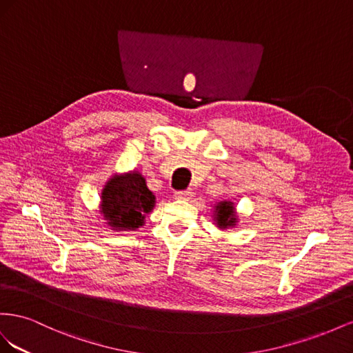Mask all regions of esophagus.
Returning <instances> with one entry per match:
<instances>
[{
    "label": "esophagus",
    "instance_id": "34e87169",
    "mask_svg": "<svg viewBox=\"0 0 353 353\" xmlns=\"http://www.w3.org/2000/svg\"><path fill=\"white\" fill-rule=\"evenodd\" d=\"M194 196L192 189H185V190H177L174 192V198L176 199H190Z\"/></svg>",
    "mask_w": 353,
    "mask_h": 353
}]
</instances>
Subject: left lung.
Segmentation results:
<instances>
[{
    "label": "left lung",
    "instance_id": "1",
    "mask_svg": "<svg viewBox=\"0 0 353 353\" xmlns=\"http://www.w3.org/2000/svg\"><path fill=\"white\" fill-rule=\"evenodd\" d=\"M216 220L219 228H228V226H234L235 225V219H234V207L230 203H220L216 207Z\"/></svg>",
    "mask_w": 353,
    "mask_h": 353
}]
</instances>
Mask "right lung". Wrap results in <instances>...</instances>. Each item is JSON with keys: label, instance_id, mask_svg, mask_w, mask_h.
I'll return each instance as SVG.
<instances>
[{"label": "right lung", "instance_id": "add662e5", "mask_svg": "<svg viewBox=\"0 0 353 353\" xmlns=\"http://www.w3.org/2000/svg\"><path fill=\"white\" fill-rule=\"evenodd\" d=\"M155 205V196L139 173L112 177L102 192V214L108 225L133 230L143 225L145 214Z\"/></svg>", "mask_w": 353, "mask_h": 353}]
</instances>
